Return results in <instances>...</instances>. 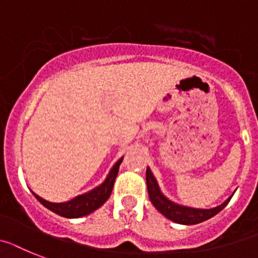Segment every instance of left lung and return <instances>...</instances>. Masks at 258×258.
I'll return each mask as SVG.
<instances>
[{"instance_id": "8db88e82", "label": "left lung", "mask_w": 258, "mask_h": 258, "mask_svg": "<svg viewBox=\"0 0 258 258\" xmlns=\"http://www.w3.org/2000/svg\"><path fill=\"white\" fill-rule=\"evenodd\" d=\"M147 177V187H148V196L151 202L153 203V206L159 210L160 213L164 216H166L168 219L172 222L179 223V224H198L205 220L213 218L218 213H220L224 207L228 205L229 197L226 202L220 205V206L215 207V209H209V210H201V209H191V207H185L179 206L177 203L172 202L168 198L162 196V192L160 191V187L157 185V181L153 177L151 169H147L146 173Z\"/></svg>"}]
</instances>
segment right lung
<instances>
[{
    "label": "right lung",
    "mask_w": 258,
    "mask_h": 258,
    "mask_svg": "<svg viewBox=\"0 0 258 258\" xmlns=\"http://www.w3.org/2000/svg\"><path fill=\"white\" fill-rule=\"evenodd\" d=\"M122 160L123 157L118 160V162L114 165V168H112L111 172H110V174L107 176V178L105 179V182L102 185L96 187L92 191L86 192V194L76 197V198H73L69 202L51 203L47 202L45 199L40 198L39 196H36L35 192H34V196H35V198L38 199L39 202L42 203L43 206L53 211L57 215L64 216V218H81V216L89 215L94 210L102 206L103 203L109 199V197L111 196L114 182H115V178L118 176L119 165H120Z\"/></svg>",
    "instance_id": "right-lung-1"
}]
</instances>
